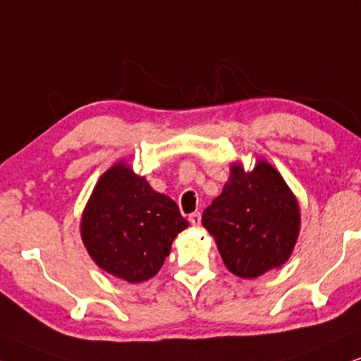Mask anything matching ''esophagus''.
<instances>
[{
    "label": "esophagus",
    "mask_w": 361,
    "mask_h": 361,
    "mask_svg": "<svg viewBox=\"0 0 361 361\" xmlns=\"http://www.w3.org/2000/svg\"><path fill=\"white\" fill-rule=\"evenodd\" d=\"M188 221H190L193 226H198L200 221H202V213H200V212L191 213L190 216H188Z\"/></svg>",
    "instance_id": "esophagus-1"
}]
</instances>
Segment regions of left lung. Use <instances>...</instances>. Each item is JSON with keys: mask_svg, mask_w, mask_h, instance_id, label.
Here are the masks:
<instances>
[{"mask_svg": "<svg viewBox=\"0 0 361 361\" xmlns=\"http://www.w3.org/2000/svg\"><path fill=\"white\" fill-rule=\"evenodd\" d=\"M202 223L228 270L241 278H258L290 258L300 212L280 173L258 161L250 173L231 166L230 180L203 212Z\"/></svg>", "mask_w": 361, "mask_h": 361, "instance_id": "obj_1", "label": "left lung"}]
</instances>
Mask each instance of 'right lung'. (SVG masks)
<instances>
[{"mask_svg": "<svg viewBox=\"0 0 361 361\" xmlns=\"http://www.w3.org/2000/svg\"><path fill=\"white\" fill-rule=\"evenodd\" d=\"M188 226L176 203L118 163L99 178L81 220L91 258L128 283L157 275L175 236Z\"/></svg>", "mask_w": 361, "mask_h": 361, "instance_id": "add662e5", "label": "right lung"}]
</instances>
